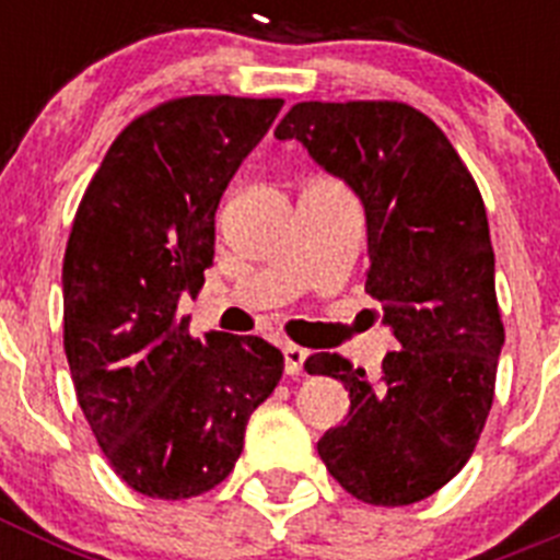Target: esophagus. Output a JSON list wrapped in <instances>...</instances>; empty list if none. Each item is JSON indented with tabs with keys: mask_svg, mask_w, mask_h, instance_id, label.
<instances>
[{
	"mask_svg": "<svg viewBox=\"0 0 560 560\" xmlns=\"http://www.w3.org/2000/svg\"><path fill=\"white\" fill-rule=\"evenodd\" d=\"M283 359H285V375H300L303 364L308 359V350L300 345H283Z\"/></svg>",
	"mask_w": 560,
	"mask_h": 560,
	"instance_id": "esophagus-1",
	"label": "esophagus"
}]
</instances>
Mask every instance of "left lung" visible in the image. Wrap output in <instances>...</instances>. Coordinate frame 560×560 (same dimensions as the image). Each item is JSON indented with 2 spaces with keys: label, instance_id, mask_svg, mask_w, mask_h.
<instances>
[{
  "label": "left lung",
  "instance_id": "obj_1",
  "mask_svg": "<svg viewBox=\"0 0 560 560\" xmlns=\"http://www.w3.org/2000/svg\"><path fill=\"white\" fill-rule=\"evenodd\" d=\"M359 196L368 219L364 291L400 350L370 381L336 353L308 373L350 393L345 423L316 443L355 499L400 508L459 474L493 404L504 345L482 196L448 137L407 103H296L275 128Z\"/></svg>",
  "mask_w": 560,
  "mask_h": 560
}]
</instances>
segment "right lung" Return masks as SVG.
Instances as JSON below:
<instances>
[{
	"mask_svg": "<svg viewBox=\"0 0 560 560\" xmlns=\"http://www.w3.org/2000/svg\"><path fill=\"white\" fill-rule=\"evenodd\" d=\"M280 97L192 95L112 142L63 255V350L78 404L114 474L142 497L190 499L224 482L283 375L257 336L192 339L179 296L215 255V210L264 140Z\"/></svg>",
	"mask_w": 560,
	"mask_h": 560,
	"instance_id": "1",
	"label": "right lung"
}]
</instances>
